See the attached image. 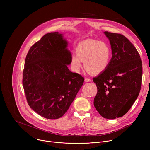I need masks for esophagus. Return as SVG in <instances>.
<instances>
[{
	"mask_svg": "<svg viewBox=\"0 0 150 150\" xmlns=\"http://www.w3.org/2000/svg\"><path fill=\"white\" fill-rule=\"evenodd\" d=\"M84 81H85V82H91V80L90 79V78H85Z\"/></svg>",
	"mask_w": 150,
	"mask_h": 150,
	"instance_id": "34e87169",
	"label": "esophagus"
}]
</instances>
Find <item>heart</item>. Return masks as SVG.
<instances>
[{"label":"heart","mask_w":150,"mask_h":150,"mask_svg":"<svg viewBox=\"0 0 150 150\" xmlns=\"http://www.w3.org/2000/svg\"><path fill=\"white\" fill-rule=\"evenodd\" d=\"M76 54L70 58V65L75 72H79L84 62L85 69L92 74H99L108 67L112 51L105 42L96 39H86L76 47Z\"/></svg>","instance_id":"1"}]
</instances>
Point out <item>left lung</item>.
Wrapping results in <instances>:
<instances>
[{
	"label": "left lung",
	"instance_id": "obj_1",
	"mask_svg": "<svg viewBox=\"0 0 150 150\" xmlns=\"http://www.w3.org/2000/svg\"><path fill=\"white\" fill-rule=\"evenodd\" d=\"M112 50L107 69L93 78L97 93L93 105L105 119L127 113L137 99L142 78V64L136 47L125 36L105 31Z\"/></svg>",
	"mask_w": 150,
	"mask_h": 150
}]
</instances>
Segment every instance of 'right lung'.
<instances>
[{
	"instance_id": "obj_1",
	"label": "right lung",
	"mask_w": 150,
	"mask_h": 150,
	"mask_svg": "<svg viewBox=\"0 0 150 150\" xmlns=\"http://www.w3.org/2000/svg\"><path fill=\"white\" fill-rule=\"evenodd\" d=\"M63 34L44 35L30 49L23 71L22 84L30 107L48 119L61 117L84 83L80 74L70 72L72 56Z\"/></svg>"
}]
</instances>
